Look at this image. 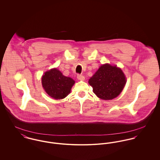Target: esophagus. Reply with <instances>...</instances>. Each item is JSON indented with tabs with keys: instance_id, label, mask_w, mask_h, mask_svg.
I'll list each match as a JSON object with an SVG mask.
<instances>
[{
	"instance_id": "1",
	"label": "esophagus",
	"mask_w": 160,
	"mask_h": 160,
	"mask_svg": "<svg viewBox=\"0 0 160 160\" xmlns=\"http://www.w3.org/2000/svg\"><path fill=\"white\" fill-rule=\"evenodd\" d=\"M77 78H78V80H80V81H84V79H85L84 76L83 75H81V74H78L77 76Z\"/></svg>"
}]
</instances>
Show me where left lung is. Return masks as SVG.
Masks as SVG:
<instances>
[{"mask_svg": "<svg viewBox=\"0 0 160 160\" xmlns=\"http://www.w3.org/2000/svg\"><path fill=\"white\" fill-rule=\"evenodd\" d=\"M126 83L121 69L106 63L100 66L89 80L93 93L102 100H112L123 90Z\"/></svg>", "mask_w": 160, "mask_h": 160, "instance_id": "8db88e82", "label": "left lung"}]
</instances>
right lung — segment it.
<instances>
[{
    "instance_id": "obj_1",
    "label": "right lung",
    "mask_w": 160,
    "mask_h": 160,
    "mask_svg": "<svg viewBox=\"0 0 160 160\" xmlns=\"http://www.w3.org/2000/svg\"><path fill=\"white\" fill-rule=\"evenodd\" d=\"M75 81L63 75L58 69L46 71L42 77V85L46 93L52 98L60 100L65 98L71 92Z\"/></svg>"
}]
</instances>
